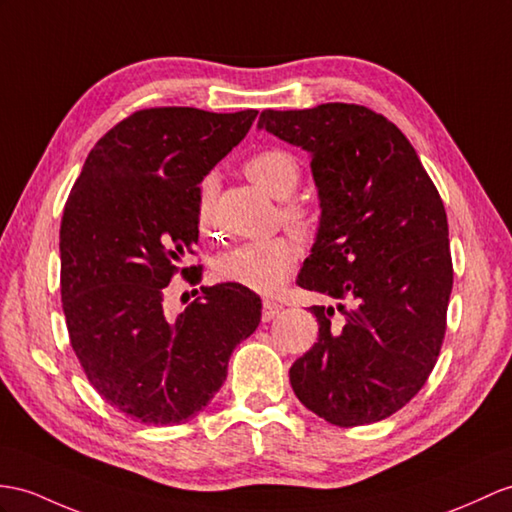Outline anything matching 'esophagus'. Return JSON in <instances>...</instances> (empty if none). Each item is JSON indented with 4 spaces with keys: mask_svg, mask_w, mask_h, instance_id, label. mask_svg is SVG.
Segmentation results:
<instances>
[{
    "mask_svg": "<svg viewBox=\"0 0 512 512\" xmlns=\"http://www.w3.org/2000/svg\"><path fill=\"white\" fill-rule=\"evenodd\" d=\"M280 313H282V306L278 302L265 299V302H263V321H271L273 317H278Z\"/></svg>",
    "mask_w": 512,
    "mask_h": 512,
    "instance_id": "esophagus-1",
    "label": "esophagus"
}]
</instances>
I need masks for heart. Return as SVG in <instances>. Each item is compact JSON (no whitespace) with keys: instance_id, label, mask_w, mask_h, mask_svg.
Instances as JSON below:
<instances>
[{"instance_id":"1","label":"heart","mask_w":512,"mask_h":512,"mask_svg":"<svg viewBox=\"0 0 512 512\" xmlns=\"http://www.w3.org/2000/svg\"><path fill=\"white\" fill-rule=\"evenodd\" d=\"M247 178L276 199H289L299 184V162L282 147L260 149L245 162ZM215 191V176H208L202 184V199L197 208V223L202 234L215 232L213 213H210V197ZM282 217L297 232L308 234L315 226L313 213L297 202L284 204ZM295 267V245L286 236L273 239L247 241L232 247L230 252L217 258L215 271L221 280L245 286L249 291L271 295L289 280Z\"/></svg>"}]
</instances>
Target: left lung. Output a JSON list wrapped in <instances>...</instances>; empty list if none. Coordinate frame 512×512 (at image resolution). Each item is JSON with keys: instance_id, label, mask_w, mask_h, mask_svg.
<instances>
[{"instance_id": "left-lung-1", "label": "left lung", "mask_w": 512, "mask_h": 512, "mask_svg": "<svg viewBox=\"0 0 512 512\" xmlns=\"http://www.w3.org/2000/svg\"><path fill=\"white\" fill-rule=\"evenodd\" d=\"M258 128L310 154L321 217L297 284L339 299L310 308L319 339L293 363V391L334 426L382 421L441 352L454 282L441 195L402 130L365 106L263 110Z\"/></svg>"}]
</instances>
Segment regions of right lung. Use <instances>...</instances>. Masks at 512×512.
<instances>
[{"instance_id":"obj_1","label":"right lung","mask_w":512,"mask_h":512,"mask_svg":"<svg viewBox=\"0 0 512 512\" xmlns=\"http://www.w3.org/2000/svg\"><path fill=\"white\" fill-rule=\"evenodd\" d=\"M258 110L147 108L108 130L86 158L60 223V295L86 378L119 413L176 426L210 404L234 347L260 323V297L221 282L178 317L171 278L197 245L199 182L239 145ZM197 293V291H195Z\"/></svg>"}]
</instances>
